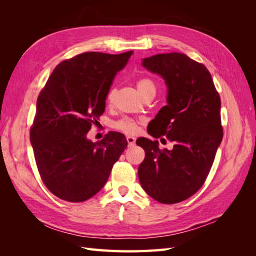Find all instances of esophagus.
<instances>
[{"label":"esophagus","instance_id":"34e87169","mask_svg":"<svg viewBox=\"0 0 256 256\" xmlns=\"http://www.w3.org/2000/svg\"><path fill=\"white\" fill-rule=\"evenodd\" d=\"M126 140H127L129 146H134L136 144V138H134V136H127Z\"/></svg>","mask_w":256,"mask_h":256}]
</instances>
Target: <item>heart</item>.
Segmentation results:
<instances>
[{
	"instance_id": "1",
	"label": "heart",
	"mask_w": 256,
	"mask_h": 256,
	"mask_svg": "<svg viewBox=\"0 0 256 256\" xmlns=\"http://www.w3.org/2000/svg\"><path fill=\"white\" fill-rule=\"evenodd\" d=\"M136 88L138 92H140L141 96L144 94V92H148V90H156V86H154V83L152 79L150 78H141L138 79L136 82ZM115 88H111L108 92L106 95V104L109 106H112L114 102V98H115ZM138 120L132 118H122L120 120H116L113 124V128L118 131H120V132L125 134H134L138 131Z\"/></svg>"
}]
</instances>
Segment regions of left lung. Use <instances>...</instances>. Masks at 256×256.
<instances>
[{
	"mask_svg": "<svg viewBox=\"0 0 256 256\" xmlns=\"http://www.w3.org/2000/svg\"><path fill=\"white\" fill-rule=\"evenodd\" d=\"M142 65L160 74L168 88V104L147 131L156 138L166 136L173 148L138 138L145 150L138 180L154 200L176 204L200 189L212 166L223 138L220 95L208 69L184 53L157 54L144 58Z\"/></svg>",
	"mask_w": 256,
	"mask_h": 256,
	"instance_id": "left-lung-1",
	"label": "left lung"
}]
</instances>
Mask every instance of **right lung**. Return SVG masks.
Returning a JSON list of instances; mask_svg holds the SVG:
<instances>
[{"instance_id":"1","label":"right lung","mask_w":256,"mask_h":256,"mask_svg":"<svg viewBox=\"0 0 256 256\" xmlns=\"http://www.w3.org/2000/svg\"><path fill=\"white\" fill-rule=\"evenodd\" d=\"M131 54H78L60 62L40 90L30 138L38 172L56 196L72 203L94 196L127 147L120 132L110 131L97 143L86 134L104 112L114 76Z\"/></svg>"}]
</instances>
